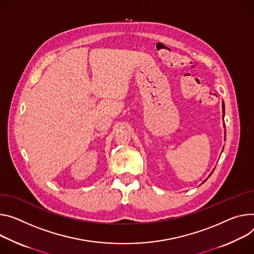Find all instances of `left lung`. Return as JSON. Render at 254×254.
Returning <instances> with one entry per match:
<instances>
[{
    "label": "left lung",
    "instance_id": "1",
    "mask_svg": "<svg viewBox=\"0 0 254 254\" xmlns=\"http://www.w3.org/2000/svg\"><path fill=\"white\" fill-rule=\"evenodd\" d=\"M223 113H224V114H223V119H224V117H225V105H224V102H223ZM224 128H225V125H224ZM212 173H213V172H212ZM212 173H211V174H212ZM211 174H210L209 176H207V178H209V177L211 176ZM207 178H206V179H207ZM206 179H205V180H206ZM205 180H203V182H204ZM203 182H202V183H203Z\"/></svg>",
    "mask_w": 254,
    "mask_h": 254
}]
</instances>
